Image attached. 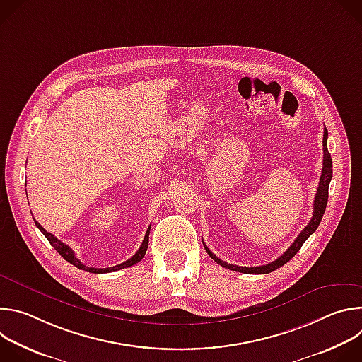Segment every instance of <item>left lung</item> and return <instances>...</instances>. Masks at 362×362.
<instances>
[{
	"label": "left lung",
	"mask_w": 362,
	"mask_h": 362,
	"mask_svg": "<svg viewBox=\"0 0 362 362\" xmlns=\"http://www.w3.org/2000/svg\"><path fill=\"white\" fill-rule=\"evenodd\" d=\"M34 219V218H33ZM34 222H35V226L41 230V233L48 239V242H49V245L53 246L63 257L64 259L67 261V262H70L71 265H74L76 268H78V269H83V271H87V272H91V274H105V272H113V271H119V269H123V268H129V267H132V265H134L136 262H137V257H139V253H136L132 259H129V261H126V262H123V264H120V265H117V267H113L112 269H94V268H86L78 259H77V256L74 255V252H73V249L70 247V246H67L66 243H63L62 240H59L53 233H49V232H47L35 219H34ZM203 246H204V249H206V252L209 253V256L212 257V259L216 262V264H219L221 267H223V268H226V262H223V261H221L219 257L215 255V253H212L211 250H209V247L206 246L204 243H203Z\"/></svg>",
	"instance_id": "1"
}]
</instances>
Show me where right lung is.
<instances>
[{"instance_id":"obj_1","label":"right lung","mask_w":362,"mask_h":362,"mask_svg":"<svg viewBox=\"0 0 362 362\" xmlns=\"http://www.w3.org/2000/svg\"><path fill=\"white\" fill-rule=\"evenodd\" d=\"M327 140H328V130H324V163H322V173L320 177V185L317 189V194L314 199V212H313V218L309 221V223L305 226V229L299 233V236L295 239V242L289 246V249L279 256V259H276L275 262L267 265V267H259V268H242V267H235L230 264H226V268L230 271H236V272H243V274H268L276 268H281L282 265H285L288 261H291L292 257L296 255V252L300 249V246L303 245V242L311 236L317 228L321 223V219L325 214V208L328 203V187H329V182L332 179V159L331 154L328 151L327 147Z\"/></svg>"}]
</instances>
